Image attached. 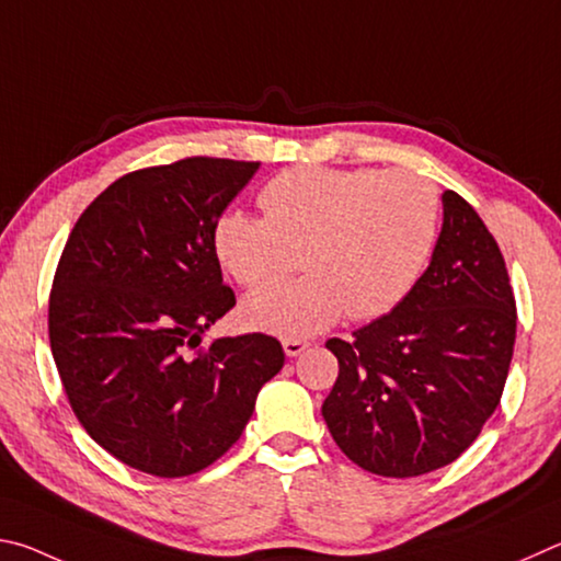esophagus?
<instances>
[{
    "label": "esophagus",
    "mask_w": 561,
    "mask_h": 561,
    "mask_svg": "<svg viewBox=\"0 0 561 561\" xmlns=\"http://www.w3.org/2000/svg\"><path fill=\"white\" fill-rule=\"evenodd\" d=\"M283 350H286L288 357H298L302 350H308V342H306V340L288 337V340H283Z\"/></svg>",
    "instance_id": "34e87169"
}]
</instances>
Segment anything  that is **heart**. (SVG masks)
Listing matches in <instances>:
<instances>
[{
	"label": "heart",
	"mask_w": 561,
	"mask_h": 561,
	"mask_svg": "<svg viewBox=\"0 0 561 561\" xmlns=\"http://www.w3.org/2000/svg\"><path fill=\"white\" fill-rule=\"evenodd\" d=\"M263 216L229 209L214 229L216 255L245 288L296 268V280L251 293L243 318L286 337H310L345 316L381 318L426 271L440 196L428 180L375 167H290L263 186Z\"/></svg>",
	"instance_id": "heart-1"
}]
</instances>
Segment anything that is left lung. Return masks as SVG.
Instances as JSON below:
<instances>
[{
	"label": "left lung",
	"mask_w": 561,
	"mask_h": 561,
	"mask_svg": "<svg viewBox=\"0 0 561 561\" xmlns=\"http://www.w3.org/2000/svg\"><path fill=\"white\" fill-rule=\"evenodd\" d=\"M428 268L399 306L352 340L332 337L340 375L322 404L352 463L385 478L438 470L473 444L503 397L517 308L493 233L444 192Z\"/></svg>",
	"instance_id": "obj_1"
}]
</instances>
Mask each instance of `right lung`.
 Listing matches in <instances>:
<instances>
[{"instance_id":"obj_1","label":"right lung","mask_w":561,"mask_h":561,"mask_svg":"<svg viewBox=\"0 0 561 561\" xmlns=\"http://www.w3.org/2000/svg\"><path fill=\"white\" fill-rule=\"evenodd\" d=\"M261 162L184 157L115 180L76 221L48 298V340L76 419L157 478L199 473L249 424L286 355L251 332L202 335L236 306L214 229Z\"/></svg>"}]
</instances>
